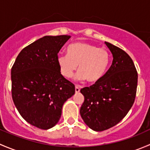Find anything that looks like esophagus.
<instances>
[{
	"mask_svg": "<svg viewBox=\"0 0 150 150\" xmlns=\"http://www.w3.org/2000/svg\"><path fill=\"white\" fill-rule=\"evenodd\" d=\"M80 90H81L80 86H78V85H76V86H75V93H79Z\"/></svg>",
	"mask_w": 150,
	"mask_h": 150,
	"instance_id": "esophagus-1",
	"label": "esophagus"
}]
</instances>
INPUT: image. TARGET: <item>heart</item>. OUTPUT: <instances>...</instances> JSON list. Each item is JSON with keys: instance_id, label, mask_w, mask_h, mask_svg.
Returning <instances> with one entry per match:
<instances>
[{"instance_id": "obj_1", "label": "heart", "mask_w": 150, "mask_h": 150, "mask_svg": "<svg viewBox=\"0 0 150 150\" xmlns=\"http://www.w3.org/2000/svg\"><path fill=\"white\" fill-rule=\"evenodd\" d=\"M67 54H59L57 58V64L62 75L67 78L75 74L77 81L94 83L102 79L111 61V54L106 48H99L85 42H76L67 47Z\"/></svg>"}]
</instances>
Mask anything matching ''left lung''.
<instances>
[{"label":"left lung","mask_w":150,"mask_h":150,"mask_svg":"<svg viewBox=\"0 0 150 150\" xmlns=\"http://www.w3.org/2000/svg\"><path fill=\"white\" fill-rule=\"evenodd\" d=\"M112 54V65L102 79L81 90L84 102L80 114L92 130L112 128L125 117L134 104L138 75L134 62L121 48L105 42Z\"/></svg>","instance_id":"obj_1"}]
</instances>
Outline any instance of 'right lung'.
Instances as JSON below:
<instances>
[{
    "instance_id": "obj_1",
    "label": "right lung",
    "mask_w": 150,
    "mask_h": 150,
    "mask_svg": "<svg viewBox=\"0 0 150 150\" xmlns=\"http://www.w3.org/2000/svg\"><path fill=\"white\" fill-rule=\"evenodd\" d=\"M70 35H46L25 47L11 68V94L19 114L32 125L47 130L59 120L63 104L75 86L61 74L59 51Z\"/></svg>"
}]
</instances>
